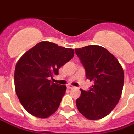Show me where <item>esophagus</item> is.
Returning <instances> with one entry per match:
<instances>
[{"label":"esophagus","mask_w":134,"mask_h":134,"mask_svg":"<svg viewBox=\"0 0 134 134\" xmlns=\"http://www.w3.org/2000/svg\"><path fill=\"white\" fill-rule=\"evenodd\" d=\"M67 87L68 88V89H72V88H73V87H74V86L71 85H67Z\"/></svg>","instance_id":"34e87169"}]
</instances>
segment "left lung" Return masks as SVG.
I'll return each instance as SVG.
<instances>
[{
  "label": "left lung",
  "instance_id": "1",
  "mask_svg": "<svg viewBox=\"0 0 134 134\" xmlns=\"http://www.w3.org/2000/svg\"><path fill=\"white\" fill-rule=\"evenodd\" d=\"M94 85L81 90L76 100L80 113L90 120H98L112 111L121 98L124 82L123 68L117 59L103 47L90 45L75 49Z\"/></svg>",
  "mask_w": 134,
  "mask_h": 134
}]
</instances>
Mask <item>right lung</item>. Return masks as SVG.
<instances>
[{"label":"right lung","instance_id":"add662e5","mask_svg":"<svg viewBox=\"0 0 134 134\" xmlns=\"http://www.w3.org/2000/svg\"><path fill=\"white\" fill-rule=\"evenodd\" d=\"M74 50L41 41L20 58L15 68L16 94L23 107L38 118L49 117L58 109L65 94V85L49 80L74 56Z\"/></svg>","mask_w":134,"mask_h":134}]
</instances>
